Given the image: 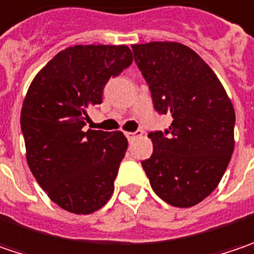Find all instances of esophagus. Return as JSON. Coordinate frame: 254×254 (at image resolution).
<instances>
[{
    "label": "esophagus",
    "mask_w": 254,
    "mask_h": 254,
    "mask_svg": "<svg viewBox=\"0 0 254 254\" xmlns=\"http://www.w3.org/2000/svg\"><path fill=\"white\" fill-rule=\"evenodd\" d=\"M140 134H141L140 130H137V131H134V133H131V131H127V133H126V137H127L128 140H133V138H135V137H138Z\"/></svg>",
    "instance_id": "obj_1"
}]
</instances>
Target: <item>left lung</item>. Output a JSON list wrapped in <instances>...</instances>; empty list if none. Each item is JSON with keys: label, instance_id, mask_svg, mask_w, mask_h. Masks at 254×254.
I'll return each mask as SVG.
<instances>
[{"label": "left lung", "instance_id": "obj_1", "mask_svg": "<svg viewBox=\"0 0 254 254\" xmlns=\"http://www.w3.org/2000/svg\"><path fill=\"white\" fill-rule=\"evenodd\" d=\"M159 114L170 127L151 131V157L141 161L154 193L191 207L217 187L235 148V108L203 58L180 43L131 45Z\"/></svg>", "mask_w": 254, "mask_h": 254}]
</instances>
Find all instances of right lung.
<instances>
[{"instance_id": "right-lung-1", "label": "right lung", "mask_w": 254, "mask_h": 254, "mask_svg": "<svg viewBox=\"0 0 254 254\" xmlns=\"http://www.w3.org/2000/svg\"><path fill=\"white\" fill-rule=\"evenodd\" d=\"M133 63L127 45H74L60 51L32 80L21 110L27 161L61 209L90 214L114 191L127 138L121 131H84L87 110Z\"/></svg>"}]
</instances>
